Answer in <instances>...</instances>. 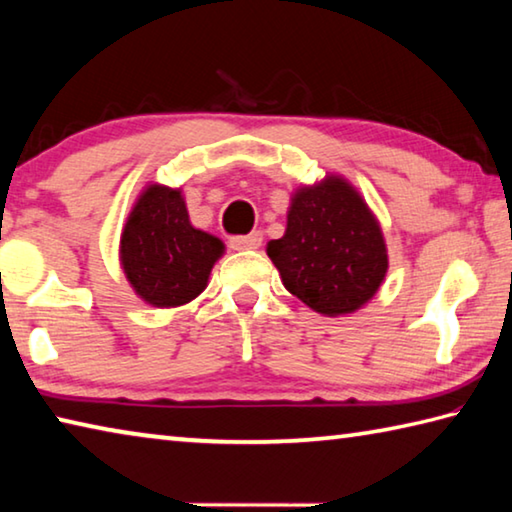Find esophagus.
<instances>
[{
	"label": "esophagus",
	"instance_id": "esophagus-1",
	"mask_svg": "<svg viewBox=\"0 0 512 512\" xmlns=\"http://www.w3.org/2000/svg\"><path fill=\"white\" fill-rule=\"evenodd\" d=\"M262 232H250V235L244 237H232L230 239V248L232 250H257L262 246Z\"/></svg>",
	"mask_w": 512,
	"mask_h": 512
}]
</instances>
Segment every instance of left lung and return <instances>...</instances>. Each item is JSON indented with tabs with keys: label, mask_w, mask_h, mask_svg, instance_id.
<instances>
[{
	"label": "left lung",
	"mask_w": 512,
	"mask_h": 512,
	"mask_svg": "<svg viewBox=\"0 0 512 512\" xmlns=\"http://www.w3.org/2000/svg\"><path fill=\"white\" fill-rule=\"evenodd\" d=\"M266 253L287 291L323 316L361 309L388 271L379 221L341 176L293 194L284 237L268 241Z\"/></svg>",
	"instance_id": "obj_1"
}]
</instances>
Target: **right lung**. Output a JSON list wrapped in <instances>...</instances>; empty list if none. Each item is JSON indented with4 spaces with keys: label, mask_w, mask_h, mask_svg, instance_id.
<instances>
[{
    "label": "right lung",
    "mask_w": 512,
    "mask_h": 512,
    "mask_svg": "<svg viewBox=\"0 0 512 512\" xmlns=\"http://www.w3.org/2000/svg\"><path fill=\"white\" fill-rule=\"evenodd\" d=\"M223 241L189 221L180 189L149 185L121 232L119 259L126 280L153 307H180L207 287Z\"/></svg>",
    "instance_id": "obj_1"
}]
</instances>
